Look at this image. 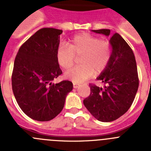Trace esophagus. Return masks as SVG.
Segmentation results:
<instances>
[{
	"mask_svg": "<svg viewBox=\"0 0 151 151\" xmlns=\"http://www.w3.org/2000/svg\"><path fill=\"white\" fill-rule=\"evenodd\" d=\"M78 83H73V88H77L78 87Z\"/></svg>",
	"mask_w": 151,
	"mask_h": 151,
	"instance_id": "obj_1",
	"label": "esophagus"
}]
</instances>
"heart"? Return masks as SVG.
I'll return each instance as SVG.
<instances>
[{"mask_svg":"<svg viewBox=\"0 0 151 151\" xmlns=\"http://www.w3.org/2000/svg\"><path fill=\"white\" fill-rule=\"evenodd\" d=\"M79 66L66 73V78L76 83L85 81L94 75L100 74L107 67L111 57V45L106 40L88 33L74 36L69 46L60 45L56 51V59L60 66L68 70L74 65L76 56L80 57Z\"/></svg>","mask_w":151,"mask_h":151,"instance_id":"heart-1","label":"heart"}]
</instances>
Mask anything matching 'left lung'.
Wrapping results in <instances>:
<instances>
[{"mask_svg": "<svg viewBox=\"0 0 151 151\" xmlns=\"http://www.w3.org/2000/svg\"><path fill=\"white\" fill-rule=\"evenodd\" d=\"M109 36L110 29L93 30ZM112 54L107 67L97 79L105 84L101 88L89 84L91 94L84 105L94 118L101 122H111L122 116L132 104L139 86L137 64L134 53L118 33L110 41Z\"/></svg>", "mask_w": 151, "mask_h": 151, "instance_id": "obj_1", "label": "left lung"}]
</instances>
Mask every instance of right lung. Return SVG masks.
<instances>
[{
  "label": "right lung",
  "mask_w": 151,
  "mask_h": 151,
  "mask_svg": "<svg viewBox=\"0 0 151 151\" xmlns=\"http://www.w3.org/2000/svg\"><path fill=\"white\" fill-rule=\"evenodd\" d=\"M63 31L43 28L37 31L19 49L13 73L12 89L21 110L31 119L45 122L57 116L66 97L73 90L70 81H52L62 74L56 59Z\"/></svg>",
  "instance_id": "add662e5"
}]
</instances>
